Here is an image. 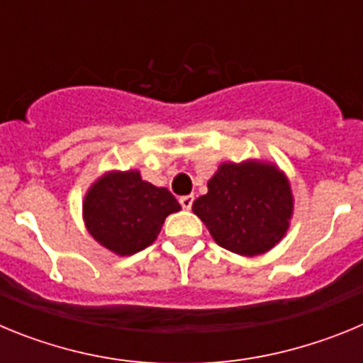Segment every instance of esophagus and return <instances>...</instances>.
Segmentation results:
<instances>
[{"mask_svg":"<svg viewBox=\"0 0 363 363\" xmlns=\"http://www.w3.org/2000/svg\"><path fill=\"white\" fill-rule=\"evenodd\" d=\"M192 201H194V196H182L179 198V203H182V207H184V209H191L192 207Z\"/></svg>","mask_w":363,"mask_h":363,"instance_id":"esophagus-1","label":"esophagus"}]
</instances>
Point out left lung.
<instances>
[{
	"mask_svg": "<svg viewBox=\"0 0 363 363\" xmlns=\"http://www.w3.org/2000/svg\"><path fill=\"white\" fill-rule=\"evenodd\" d=\"M207 194L192 203L220 247L242 256L271 251L285 236L293 216L289 179L265 162L221 163Z\"/></svg>",
	"mask_w": 363,
	"mask_h": 363,
	"instance_id": "8db88e82",
	"label": "left lung"
}]
</instances>
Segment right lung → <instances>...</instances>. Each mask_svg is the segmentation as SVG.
Segmentation results:
<instances>
[{"label": "right lung", "instance_id": "right-lung-1", "mask_svg": "<svg viewBox=\"0 0 363 363\" xmlns=\"http://www.w3.org/2000/svg\"><path fill=\"white\" fill-rule=\"evenodd\" d=\"M179 209L169 189L143 182L138 171H112L96 179L85 194L83 220L99 245L130 256L149 247L165 218Z\"/></svg>", "mask_w": 363, "mask_h": 363}]
</instances>
